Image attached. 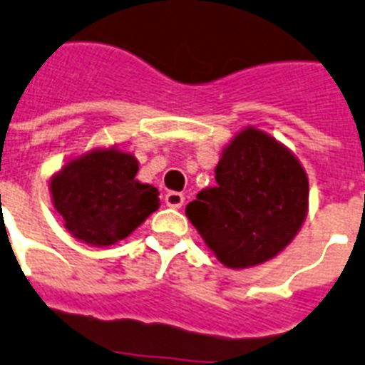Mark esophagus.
Segmentation results:
<instances>
[{
  "label": "esophagus",
  "instance_id": "obj_1",
  "mask_svg": "<svg viewBox=\"0 0 365 365\" xmlns=\"http://www.w3.org/2000/svg\"><path fill=\"white\" fill-rule=\"evenodd\" d=\"M165 205L173 207V209H180L185 205V195L179 194V192H168L165 194Z\"/></svg>",
  "mask_w": 365,
  "mask_h": 365
}]
</instances>
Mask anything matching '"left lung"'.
<instances>
[{
	"label": "left lung",
	"instance_id": "left-lung-1",
	"mask_svg": "<svg viewBox=\"0 0 365 365\" xmlns=\"http://www.w3.org/2000/svg\"><path fill=\"white\" fill-rule=\"evenodd\" d=\"M216 186L186 205V216L218 261L250 269L276 257L308 215L302 164L267 132L246 126L222 150Z\"/></svg>",
	"mask_w": 365,
	"mask_h": 365
}]
</instances>
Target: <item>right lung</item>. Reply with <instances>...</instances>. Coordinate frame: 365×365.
Instances as JSON below:
<instances>
[{
	"instance_id": "obj_1",
	"label": "right lung",
	"mask_w": 365,
	"mask_h": 365,
	"mask_svg": "<svg viewBox=\"0 0 365 365\" xmlns=\"http://www.w3.org/2000/svg\"><path fill=\"white\" fill-rule=\"evenodd\" d=\"M134 155L91 149L63 165L50 179V192L65 230L91 246H111L126 239L158 207V190L135 180Z\"/></svg>"
}]
</instances>
